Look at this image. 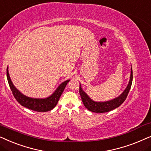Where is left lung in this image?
<instances>
[{
  "label": "left lung",
  "instance_id": "left-lung-1",
  "mask_svg": "<svg viewBox=\"0 0 151 151\" xmlns=\"http://www.w3.org/2000/svg\"><path fill=\"white\" fill-rule=\"evenodd\" d=\"M132 82V70L131 69V74H130V81L128 83V85L126 87V90H124L121 95L115 99L110 100V101L106 102H96L92 101L90 98L88 96L86 92H84L82 90L81 86H79V93L81 95V100L83 101V105L87 108L88 110L91 112H96V113H103L111 111V110L115 109L119 106L122 105L125 101L126 97H127L128 92L130 91V87H131Z\"/></svg>",
  "mask_w": 151,
  "mask_h": 151
}]
</instances>
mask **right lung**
Instances as JSON below:
<instances>
[{
	"label": "right lung",
	"instance_id": "add662e5",
	"mask_svg": "<svg viewBox=\"0 0 151 151\" xmlns=\"http://www.w3.org/2000/svg\"><path fill=\"white\" fill-rule=\"evenodd\" d=\"M7 78L10 89L17 101L24 107L37 112H47L53 109L57 106L60 96L63 93L67 83L70 81V80H67L62 83L56 90V91L49 97L45 98V99H33V98L23 95L14 87L9 77L8 68L7 69Z\"/></svg>",
	"mask_w": 151,
	"mask_h": 151
}]
</instances>
